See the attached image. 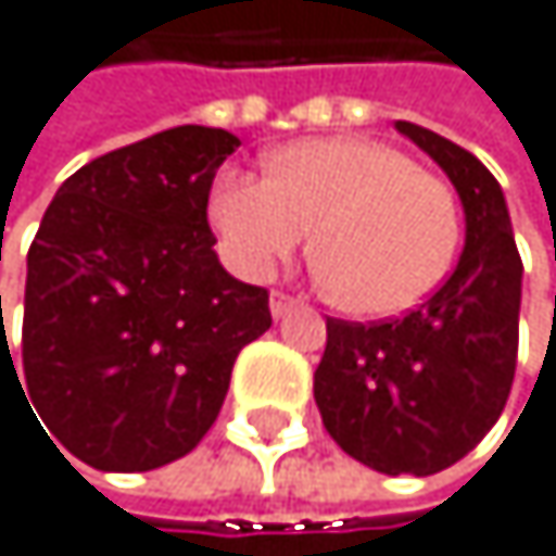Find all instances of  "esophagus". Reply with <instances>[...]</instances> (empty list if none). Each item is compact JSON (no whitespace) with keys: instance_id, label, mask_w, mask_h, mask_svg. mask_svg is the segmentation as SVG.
<instances>
[{"instance_id":"obj_1","label":"esophagus","mask_w":556,"mask_h":556,"mask_svg":"<svg viewBox=\"0 0 556 556\" xmlns=\"http://www.w3.org/2000/svg\"><path fill=\"white\" fill-rule=\"evenodd\" d=\"M298 308V298L291 294H281V291H271V318H285Z\"/></svg>"}]
</instances>
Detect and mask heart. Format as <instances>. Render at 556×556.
I'll return each instance as SVG.
<instances>
[{"label": "heart", "mask_w": 556, "mask_h": 556, "mask_svg": "<svg viewBox=\"0 0 556 556\" xmlns=\"http://www.w3.org/2000/svg\"><path fill=\"white\" fill-rule=\"evenodd\" d=\"M208 218L244 278H268L308 248L354 315H404L447 278L460 212L444 178L371 138H315L275 155L271 175L228 168Z\"/></svg>", "instance_id": "obj_1"}]
</instances>
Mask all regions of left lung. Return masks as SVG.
Instances as JSON below:
<instances>
[{"label": "left lung", "instance_id": "obj_1", "mask_svg": "<svg viewBox=\"0 0 556 556\" xmlns=\"http://www.w3.org/2000/svg\"><path fill=\"white\" fill-rule=\"evenodd\" d=\"M394 128L457 188L464 252L451 278L404 318H328L315 401L344 454L391 478H428L475 451L507 404L523 265L497 178L431 128Z\"/></svg>", "mask_w": 556, "mask_h": 556}]
</instances>
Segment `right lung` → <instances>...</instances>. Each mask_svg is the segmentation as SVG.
Here are the masks:
<instances>
[{"label":"right lung","mask_w":556,"mask_h":556,"mask_svg":"<svg viewBox=\"0 0 556 556\" xmlns=\"http://www.w3.org/2000/svg\"><path fill=\"white\" fill-rule=\"evenodd\" d=\"M238 146L178 125L81 165L46 208L12 375L81 464L135 475L185 457L215 425L238 351L271 328L268 291L212 248L208 191Z\"/></svg>","instance_id":"obj_1"}]
</instances>
